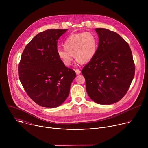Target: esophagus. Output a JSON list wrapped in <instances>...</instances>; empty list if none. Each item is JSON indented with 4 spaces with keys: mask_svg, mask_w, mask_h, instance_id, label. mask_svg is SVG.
I'll list each match as a JSON object with an SVG mask.
<instances>
[{
    "mask_svg": "<svg viewBox=\"0 0 148 148\" xmlns=\"http://www.w3.org/2000/svg\"><path fill=\"white\" fill-rule=\"evenodd\" d=\"M75 71L77 75H79V74H81V71L79 70H75Z\"/></svg>",
    "mask_w": 148,
    "mask_h": 148,
    "instance_id": "esophagus-1",
    "label": "esophagus"
}]
</instances>
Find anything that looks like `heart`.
<instances>
[{"instance_id":"heart-1","label":"heart","mask_w":148,"mask_h":148,"mask_svg":"<svg viewBox=\"0 0 148 148\" xmlns=\"http://www.w3.org/2000/svg\"><path fill=\"white\" fill-rule=\"evenodd\" d=\"M63 46L64 49L57 50V56L63 64L69 67L73 61V56L82 64L91 61L95 55L98 41L94 34L82 32L70 35L64 41Z\"/></svg>"}]
</instances>
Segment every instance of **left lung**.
Segmentation results:
<instances>
[{
    "label": "left lung",
    "mask_w": 148,
    "mask_h": 148,
    "mask_svg": "<svg viewBox=\"0 0 148 148\" xmlns=\"http://www.w3.org/2000/svg\"><path fill=\"white\" fill-rule=\"evenodd\" d=\"M98 47L92 60L84 66L88 96L95 102L110 105L127 92L135 75V65L129 45L118 33L97 28Z\"/></svg>",
    "instance_id": "8db88e82"
}]
</instances>
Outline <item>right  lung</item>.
<instances>
[{"instance_id": "add662e5", "label": "right lung", "mask_w": 148, "mask_h": 148, "mask_svg": "<svg viewBox=\"0 0 148 148\" xmlns=\"http://www.w3.org/2000/svg\"><path fill=\"white\" fill-rule=\"evenodd\" d=\"M68 29H49L37 34L26 46L18 66L20 81L37 104L56 108L68 97L75 72L57 56V41Z\"/></svg>"}]
</instances>
